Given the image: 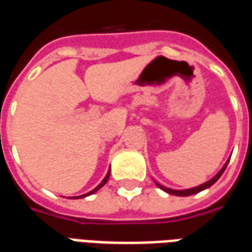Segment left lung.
Instances as JSON below:
<instances>
[{"label": "left lung", "instance_id": "1", "mask_svg": "<svg viewBox=\"0 0 252 252\" xmlns=\"http://www.w3.org/2000/svg\"><path fill=\"white\" fill-rule=\"evenodd\" d=\"M228 162H229V160H227V162H225V164L222 166V169L220 170V171H219V173H217V174L215 175L212 180L206 181L205 184H202V185H200V186H195V188H190V189H185V190H175V189H170V188H166V186H162L160 184H158L157 181H155V184H157V186H158V188H160L162 190H164L166 193H170V194L181 195V197H186V195L195 194V193H198V191H202V190L211 188V186L213 185V184H215V182H216V181L219 180L220 177H221L222 173H224V170H225V167H227Z\"/></svg>", "mask_w": 252, "mask_h": 252}]
</instances>
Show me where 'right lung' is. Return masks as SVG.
Here are the masks:
<instances>
[{
  "instance_id": "right-lung-1",
  "label": "right lung",
  "mask_w": 252,
  "mask_h": 252,
  "mask_svg": "<svg viewBox=\"0 0 252 252\" xmlns=\"http://www.w3.org/2000/svg\"><path fill=\"white\" fill-rule=\"evenodd\" d=\"M109 175H110V169L108 170V173H106V175H105V178H104V180H102V181H101V184H99V185L97 186V188H94V189L92 190V191H89V193H86V194L78 195V197H72V198H83V197H88V195H90V194H93V193H95L97 190L101 189V188H102V186H104L105 184L108 182V180H109Z\"/></svg>"
}]
</instances>
